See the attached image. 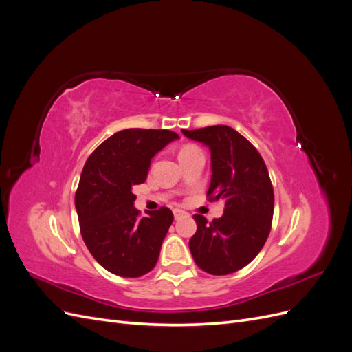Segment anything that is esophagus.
<instances>
[{
  "instance_id": "1",
  "label": "esophagus",
  "mask_w": 352,
  "mask_h": 352,
  "mask_svg": "<svg viewBox=\"0 0 352 352\" xmlns=\"http://www.w3.org/2000/svg\"><path fill=\"white\" fill-rule=\"evenodd\" d=\"M173 214H175V219L177 220V219H180V217L188 216V212L184 211V210H180V208H175V210H173Z\"/></svg>"
}]
</instances>
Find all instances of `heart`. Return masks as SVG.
Returning a JSON list of instances; mask_svg holds the SVG:
<instances>
[{"mask_svg": "<svg viewBox=\"0 0 352 352\" xmlns=\"http://www.w3.org/2000/svg\"><path fill=\"white\" fill-rule=\"evenodd\" d=\"M190 148H194V146H185V148H184V150H182V151H186V150H190Z\"/></svg>", "mask_w": 352, "mask_h": 352, "instance_id": "b5f03b06", "label": "heart"}]
</instances>
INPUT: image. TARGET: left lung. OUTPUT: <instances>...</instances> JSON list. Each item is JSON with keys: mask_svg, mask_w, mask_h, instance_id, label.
Here are the masks:
<instances>
[{"mask_svg": "<svg viewBox=\"0 0 352 352\" xmlns=\"http://www.w3.org/2000/svg\"><path fill=\"white\" fill-rule=\"evenodd\" d=\"M182 133L210 148V201L225 199V212L211 223L195 214L190 254L201 270L223 276L250 264L272 229L274 194L267 167L247 138L229 126H208Z\"/></svg>", "mask_w": 352, "mask_h": 352, "instance_id": "1", "label": "left lung"}]
</instances>
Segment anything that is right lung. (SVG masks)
I'll return each mask as SVG.
<instances>
[{"mask_svg":"<svg viewBox=\"0 0 352 352\" xmlns=\"http://www.w3.org/2000/svg\"><path fill=\"white\" fill-rule=\"evenodd\" d=\"M177 138L167 129H124L105 140L83 166L74 195L80 235L113 274L141 278L157 264L173 212L162 207L141 217L132 186L145 182L151 158Z\"/></svg>","mask_w":352,"mask_h":352,"instance_id":"1","label":"right lung"}]
</instances>
